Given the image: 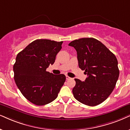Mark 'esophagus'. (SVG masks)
<instances>
[{"label": "esophagus", "mask_w": 130, "mask_h": 130, "mask_svg": "<svg viewBox=\"0 0 130 130\" xmlns=\"http://www.w3.org/2000/svg\"><path fill=\"white\" fill-rule=\"evenodd\" d=\"M70 77H69V76H68V75H66V79L67 80H69V79H70Z\"/></svg>", "instance_id": "obj_1"}]
</instances>
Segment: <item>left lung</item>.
Masks as SVG:
<instances>
[{"label": "left lung", "instance_id": "8db88e82", "mask_svg": "<svg viewBox=\"0 0 130 130\" xmlns=\"http://www.w3.org/2000/svg\"><path fill=\"white\" fill-rule=\"evenodd\" d=\"M68 45L77 51L78 67L88 75L85 82L74 79V96L87 106L101 104L112 92L119 77L116 56L102 42L93 38L75 39Z\"/></svg>", "mask_w": 130, "mask_h": 130}]
</instances>
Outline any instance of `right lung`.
I'll return each instance as SVG.
<instances>
[{
	"mask_svg": "<svg viewBox=\"0 0 130 130\" xmlns=\"http://www.w3.org/2000/svg\"><path fill=\"white\" fill-rule=\"evenodd\" d=\"M63 41L37 39L18 53L13 70L14 80L23 95L37 106H44L57 97L66 80L64 74L46 71L53 65Z\"/></svg>",
	"mask_w": 130,
	"mask_h": 130,
	"instance_id": "obj_1",
	"label": "right lung"
}]
</instances>
